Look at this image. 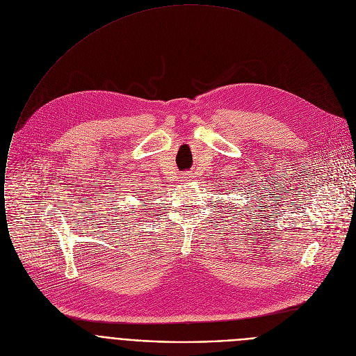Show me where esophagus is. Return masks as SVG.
<instances>
[{"label":"esophagus","instance_id":"obj_1","mask_svg":"<svg viewBox=\"0 0 356 356\" xmlns=\"http://www.w3.org/2000/svg\"><path fill=\"white\" fill-rule=\"evenodd\" d=\"M182 178H184V179H186V181H188V179H191V177H189V175H186V177H182Z\"/></svg>","mask_w":356,"mask_h":356}]
</instances>
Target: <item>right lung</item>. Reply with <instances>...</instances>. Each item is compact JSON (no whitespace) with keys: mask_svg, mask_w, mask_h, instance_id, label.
I'll return each instance as SVG.
<instances>
[{"mask_svg":"<svg viewBox=\"0 0 356 356\" xmlns=\"http://www.w3.org/2000/svg\"><path fill=\"white\" fill-rule=\"evenodd\" d=\"M141 206H146V204H145V203H143V204H141Z\"/></svg>","mask_w":356,"mask_h":356,"instance_id":"obj_1","label":"right lung"}]
</instances>
